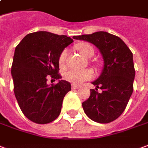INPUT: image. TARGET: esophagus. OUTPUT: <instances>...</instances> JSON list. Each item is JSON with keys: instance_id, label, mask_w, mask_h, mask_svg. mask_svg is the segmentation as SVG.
Here are the masks:
<instances>
[{"instance_id": "obj_1", "label": "esophagus", "mask_w": 148, "mask_h": 148, "mask_svg": "<svg viewBox=\"0 0 148 148\" xmlns=\"http://www.w3.org/2000/svg\"><path fill=\"white\" fill-rule=\"evenodd\" d=\"M79 87H80V86H79V85H77V84H72V89H76V88H78Z\"/></svg>"}]
</instances>
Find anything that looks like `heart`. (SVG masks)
<instances>
[{"label":"heart","mask_w":148,"mask_h":148,"mask_svg":"<svg viewBox=\"0 0 148 148\" xmlns=\"http://www.w3.org/2000/svg\"><path fill=\"white\" fill-rule=\"evenodd\" d=\"M76 48L83 56L86 58H90L94 54L92 47L88 43H81V44L77 45ZM66 57H67V50H64L60 53V57H59V64L61 67H63L65 64ZM92 76H93L92 72L89 69H84V70L69 69L64 72V77L65 80L70 83L74 84H80L84 80L91 79Z\"/></svg>","instance_id":"b5f03b06"}]
</instances>
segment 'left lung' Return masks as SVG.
Returning <instances> with one entry per match:
<instances>
[{
	"mask_svg": "<svg viewBox=\"0 0 148 148\" xmlns=\"http://www.w3.org/2000/svg\"><path fill=\"white\" fill-rule=\"evenodd\" d=\"M74 39L91 42L99 49L103 70L92 84L88 99L82 103L84 113L96 123L114 121L125 110L133 92L134 71L133 54L118 36L105 31L74 36ZM97 88L102 89L98 92Z\"/></svg>",
	"mask_w": 148,
	"mask_h": 148,
	"instance_id": "obj_1",
	"label": "left lung"
}]
</instances>
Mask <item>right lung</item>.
<instances>
[{
  "label": "right lung",
  "mask_w": 148,
  "mask_h": 148,
  "mask_svg": "<svg viewBox=\"0 0 148 148\" xmlns=\"http://www.w3.org/2000/svg\"><path fill=\"white\" fill-rule=\"evenodd\" d=\"M73 39L47 31L28 34L15 48L11 74L19 107L27 119L38 124L51 123L60 114L71 84L60 80L59 57ZM49 76L59 82L46 84Z\"/></svg>",
  "instance_id": "right-lung-1"
}]
</instances>
